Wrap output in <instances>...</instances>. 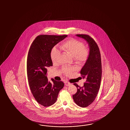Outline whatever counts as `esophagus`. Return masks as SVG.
I'll list each match as a JSON object with an SVG mask.
<instances>
[{"label":"esophagus","mask_w":130,"mask_h":130,"mask_svg":"<svg viewBox=\"0 0 130 130\" xmlns=\"http://www.w3.org/2000/svg\"><path fill=\"white\" fill-rule=\"evenodd\" d=\"M64 85H65V86H70L71 85V84L68 81H66L65 82H64Z\"/></svg>","instance_id":"obj_1"}]
</instances>
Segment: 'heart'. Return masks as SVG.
Returning a JSON list of instances; mask_svg holds the SVG:
<instances>
[{
  "instance_id": "1",
  "label": "heart",
  "mask_w": 130,
  "mask_h": 130,
  "mask_svg": "<svg viewBox=\"0 0 130 130\" xmlns=\"http://www.w3.org/2000/svg\"><path fill=\"white\" fill-rule=\"evenodd\" d=\"M61 49L73 57L75 61L82 62L86 61L88 57L89 52L81 42L74 39H70L64 41L61 46ZM60 51L56 47H53L51 53V58L53 63H56L60 55ZM74 68L64 67L63 71L66 74H70L74 71Z\"/></svg>"
}]
</instances>
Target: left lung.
<instances>
[{"label": "left lung", "mask_w": 130, "mask_h": 130, "mask_svg": "<svg viewBox=\"0 0 130 130\" xmlns=\"http://www.w3.org/2000/svg\"><path fill=\"white\" fill-rule=\"evenodd\" d=\"M76 36L86 40L90 51L88 58L80 71L83 78H86V82L83 87L74 84L77 91L72 95V98L77 105L86 107L94 101L100 89L102 77L101 55L98 44L90 36L86 34H77Z\"/></svg>", "instance_id": "left-lung-1"}]
</instances>
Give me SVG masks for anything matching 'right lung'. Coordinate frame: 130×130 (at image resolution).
<instances>
[{
    "instance_id": "1",
    "label": "right lung",
    "mask_w": 130,
    "mask_h": 130,
    "mask_svg": "<svg viewBox=\"0 0 130 130\" xmlns=\"http://www.w3.org/2000/svg\"><path fill=\"white\" fill-rule=\"evenodd\" d=\"M67 37L64 35H40L30 45L27 59V73L29 85L37 102L45 107L54 104L58 93L64 87L62 81L52 78L48 81L47 68L53 66L52 50L56 44Z\"/></svg>"
}]
</instances>
